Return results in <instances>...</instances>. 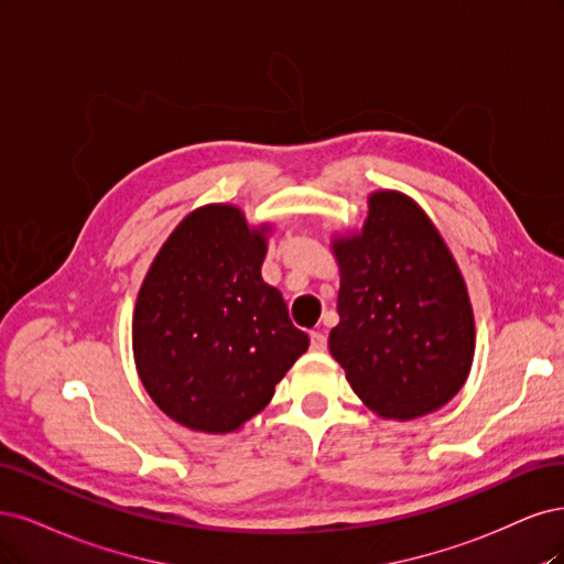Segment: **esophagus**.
<instances>
[{
	"instance_id": "obj_1",
	"label": "esophagus",
	"mask_w": 564,
	"mask_h": 564,
	"mask_svg": "<svg viewBox=\"0 0 564 564\" xmlns=\"http://www.w3.org/2000/svg\"><path fill=\"white\" fill-rule=\"evenodd\" d=\"M308 337H312V349L314 351H325V347H328V337H325L321 330H314Z\"/></svg>"
}]
</instances>
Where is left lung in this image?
<instances>
[{
	"mask_svg": "<svg viewBox=\"0 0 564 564\" xmlns=\"http://www.w3.org/2000/svg\"><path fill=\"white\" fill-rule=\"evenodd\" d=\"M339 323L330 354L362 405L408 422L449 403L476 354L466 281L424 208L403 192L368 196L360 229L335 231Z\"/></svg>",
	"mask_w": 564,
	"mask_h": 564,
	"instance_id": "1",
	"label": "left lung"
}]
</instances>
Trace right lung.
I'll return each mask as SVG.
<instances>
[{"label":"right lung","mask_w":564,"mask_h":564,"mask_svg":"<svg viewBox=\"0 0 564 564\" xmlns=\"http://www.w3.org/2000/svg\"><path fill=\"white\" fill-rule=\"evenodd\" d=\"M271 229L250 225L239 206L206 204L180 220L142 279L135 370L180 426L239 431L308 349L283 295L262 279Z\"/></svg>","instance_id":"add662e5"}]
</instances>
